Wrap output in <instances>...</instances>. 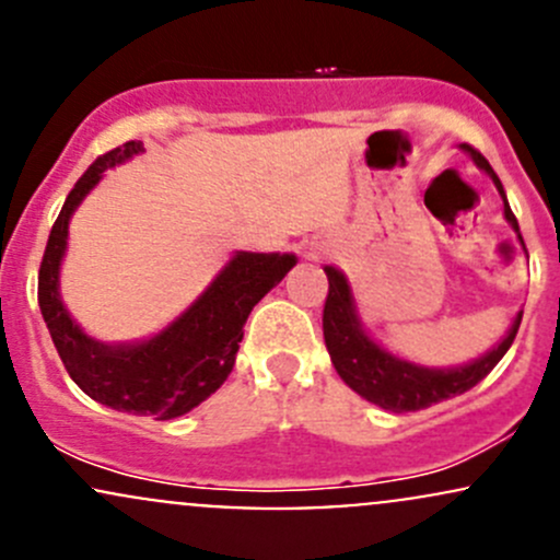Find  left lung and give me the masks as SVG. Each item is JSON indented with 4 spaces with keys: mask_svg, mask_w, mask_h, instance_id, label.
Masks as SVG:
<instances>
[{
    "mask_svg": "<svg viewBox=\"0 0 560 560\" xmlns=\"http://www.w3.org/2000/svg\"><path fill=\"white\" fill-rule=\"evenodd\" d=\"M462 147L472 155V161L478 163L482 172L493 179V185H497L499 196H502L504 201V220L515 228L517 238H521V228H517V220L513 209H510L508 196H504L502 182L493 174L491 163L469 144ZM523 249H526V246H523ZM325 273L329 281V292L325 300L322 327H325V343L329 359H332L335 370H338L340 378L346 381V386L354 388L359 397H364L368 402L378 405V408L384 410H394V413L423 410L429 408V405L443 402V399L456 397V394L469 392L475 384H480V381L497 368L499 359L508 354V349L513 346L517 327H521L523 319V311H517L513 327L504 335L502 343L493 346L488 354L475 359V362L448 370L423 368V364H413L408 362V359L388 354L384 346L375 343V340L364 332L362 322H359L349 279H346L338 268H332V265H327Z\"/></svg>",
    "mask_w": 560,
    "mask_h": 560,
    "instance_id": "8db88e82",
    "label": "left lung"
}]
</instances>
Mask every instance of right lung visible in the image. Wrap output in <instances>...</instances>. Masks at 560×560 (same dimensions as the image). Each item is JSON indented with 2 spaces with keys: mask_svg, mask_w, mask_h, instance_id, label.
<instances>
[{
  "mask_svg": "<svg viewBox=\"0 0 560 560\" xmlns=\"http://www.w3.org/2000/svg\"><path fill=\"white\" fill-rule=\"evenodd\" d=\"M144 152L141 141H126L96 158L63 201L39 265V311L63 368L82 392L112 410L176 419L198 408L231 375L244 325L252 308L290 273L295 255L235 252L190 308L152 338L139 343H102L82 332L63 308L58 292L69 220L104 172Z\"/></svg>",
  "mask_w": 560,
  "mask_h": 560,
  "instance_id": "obj_1",
  "label": "right lung"
}]
</instances>
